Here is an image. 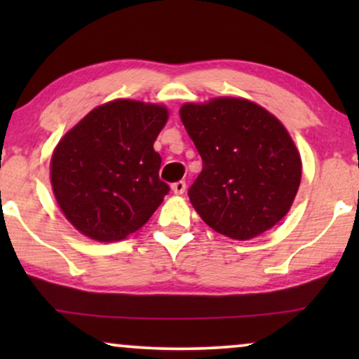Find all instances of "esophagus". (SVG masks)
I'll return each mask as SVG.
<instances>
[{
    "label": "esophagus",
    "instance_id": "obj_1",
    "mask_svg": "<svg viewBox=\"0 0 359 359\" xmlns=\"http://www.w3.org/2000/svg\"><path fill=\"white\" fill-rule=\"evenodd\" d=\"M171 189H173L175 194H183L186 191V183L184 181H176V183L171 184Z\"/></svg>",
    "mask_w": 359,
    "mask_h": 359
}]
</instances>
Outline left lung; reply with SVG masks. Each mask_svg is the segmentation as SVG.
<instances>
[{
  "instance_id": "8db88e82",
  "label": "left lung",
  "mask_w": 359,
  "mask_h": 359,
  "mask_svg": "<svg viewBox=\"0 0 359 359\" xmlns=\"http://www.w3.org/2000/svg\"><path fill=\"white\" fill-rule=\"evenodd\" d=\"M180 116L203 158L188 191L201 219L233 240L255 238L276 225L291 209L302 175L286 127L242 97L188 102Z\"/></svg>"
}]
</instances>
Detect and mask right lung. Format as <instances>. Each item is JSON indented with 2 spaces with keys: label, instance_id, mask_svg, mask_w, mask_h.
<instances>
[{
  "label": "right lung",
  "instance_id": "right-lung-1",
  "mask_svg": "<svg viewBox=\"0 0 359 359\" xmlns=\"http://www.w3.org/2000/svg\"><path fill=\"white\" fill-rule=\"evenodd\" d=\"M166 119L165 106L116 100L62 137L50 161L52 189L78 232L117 242L151 217L170 191L154 150Z\"/></svg>",
  "mask_w": 359,
  "mask_h": 359
}]
</instances>
